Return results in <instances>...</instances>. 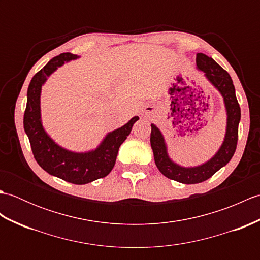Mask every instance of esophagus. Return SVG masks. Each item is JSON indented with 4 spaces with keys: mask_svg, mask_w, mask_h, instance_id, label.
Masks as SVG:
<instances>
[{
    "mask_svg": "<svg viewBox=\"0 0 260 260\" xmlns=\"http://www.w3.org/2000/svg\"><path fill=\"white\" fill-rule=\"evenodd\" d=\"M153 113H154V109H153V107L147 106V107H145V108H144V115H146V116H152V115H153Z\"/></svg>",
    "mask_w": 260,
    "mask_h": 260,
    "instance_id": "esophagus-1",
    "label": "esophagus"
}]
</instances>
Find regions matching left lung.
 <instances>
[{"instance_id": "obj_1", "label": "left lung", "mask_w": 260, "mask_h": 260, "mask_svg": "<svg viewBox=\"0 0 260 260\" xmlns=\"http://www.w3.org/2000/svg\"><path fill=\"white\" fill-rule=\"evenodd\" d=\"M197 68L203 71L210 84L221 93L227 112L224 140L218 152L209 161L198 167H181L169 156L167 143L161 131L154 124H151V146L157 169L167 178L184 184L201 183L229 163L231 157L234 156L238 142V126L241 116L234 82L227 71L211 57H208L204 53H197Z\"/></svg>"}]
</instances>
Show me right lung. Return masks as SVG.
<instances>
[{
  "instance_id": "1",
  "label": "right lung",
  "mask_w": 260,
  "mask_h": 260,
  "mask_svg": "<svg viewBox=\"0 0 260 260\" xmlns=\"http://www.w3.org/2000/svg\"><path fill=\"white\" fill-rule=\"evenodd\" d=\"M77 58V54L69 52L59 54L33 76L27 88L23 126L29 137L33 156L43 170L70 183L86 184L109 174L115 165L119 146L129 135L132 127L140 117L135 116L124 126L109 132L95 150L78 153L58 145L42 126L41 88L48 77L59 67Z\"/></svg>"
}]
</instances>
